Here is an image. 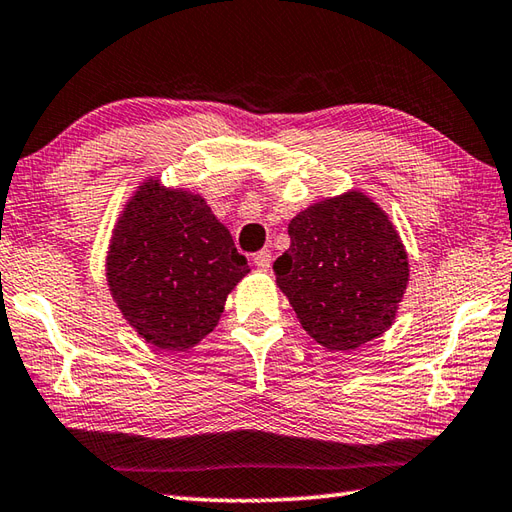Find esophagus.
Instances as JSON below:
<instances>
[{"mask_svg":"<svg viewBox=\"0 0 512 512\" xmlns=\"http://www.w3.org/2000/svg\"><path fill=\"white\" fill-rule=\"evenodd\" d=\"M253 262H255V266L259 268V270H268L270 268V250H259V253H255V257H253Z\"/></svg>","mask_w":512,"mask_h":512,"instance_id":"obj_1","label":"esophagus"}]
</instances>
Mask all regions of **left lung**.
Listing matches in <instances>:
<instances>
[{
	"mask_svg": "<svg viewBox=\"0 0 512 512\" xmlns=\"http://www.w3.org/2000/svg\"><path fill=\"white\" fill-rule=\"evenodd\" d=\"M288 235L273 270L310 337L346 353L393 324L408 257L384 210L348 193L302 210Z\"/></svg>",
	"mask_w": 512,
	"mask_h": 512,
	"instance_id": "1",
	"label": "left lung"
}]
</instances>
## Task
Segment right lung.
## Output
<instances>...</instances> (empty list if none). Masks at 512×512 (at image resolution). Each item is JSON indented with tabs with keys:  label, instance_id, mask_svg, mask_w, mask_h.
<instances>
[{
	"label": "right lung",
	"instance_id": "add662e5",
	"mask_svg": "<svg viewBox=\"0 0 512 512\" xmlns=\"http://www.w3.org/2000/svg\"><path fill=\"white\" fill-rule=\"evenodd\" d=\"M108 286L148 344L184 350L224 313L246 257L199 195L148 182L130 199L108 250Z\"/></svg>",
	"mask_w": 512,
	"mask_h": 512
}]
</instances>
